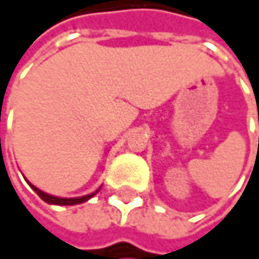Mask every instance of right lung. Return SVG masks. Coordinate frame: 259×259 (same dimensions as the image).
<instances>
[{"label": "right lung", "mask_w": 259, "mask_h": 259, "mask_svg": "<svg viewBox=\"0 0 259 259\" xmlns=\"http://www.w3.org/2000/svg\"><path fill=\"white\" fill-rule=\"evenodd\" d=\"M30 186H32V184H30ZM32 189L38 193V196H39L42 201L49 202V204H57V206H73V204H81V202L90 199L92 196H94V195L98 192V190H97V192H94V193L85 195V196H79V198H58V196H52V195H49V193L41 192V190L36 189L35 186H32Z\"/></svg>", "instance_id": "obj_1"}]
</instances>
